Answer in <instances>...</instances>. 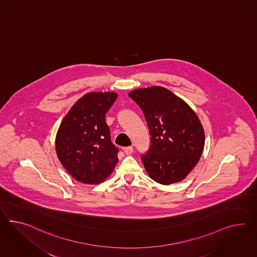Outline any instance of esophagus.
I'll return each mask as SVG.
<instances>
[{"label": "esophagus", "mask_w": 257, "mask_h": 257, "mask_svg": "<svg viewBox=\"0 0 257 257\" xmlns=\"http://www.w3.org/2000/svg\"><path fill=\"white\" fill-rule=\"evenodd\" d=\"M133 151H134V149H133L132 146H127V147L124 148V152H125V155H132Z\"/></svg>", "instance_id": "esophagus-1"}]
</instances>
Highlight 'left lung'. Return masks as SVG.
Here are the masks:
<instances>
[{
  "label": "left lung",
  "instance_id": "8db88e82",
  "mask_svg": "<svg viewBox=\"0 0 257 257\" xmlns=\"http://www.w3.org/2000/svg\"><path fill=\"white\" fill-rule=\"evenodd\" d=\"M145 114L151 143L142 155L148 175L159 184L178 183L198 164L205 134L196 112L185 101L162 86L128 93Z\"/></svg>",
  "mask_w": 257,
  "mask_h": 257
}]
</instances>
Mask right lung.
<instances>
[{"label":"right lung","mask_w":257,"mask_h":257,"mask_svg":"<svg viewBox=\"0 0 257 257\" xmlns=\"http://www.w3.org/2000/svg\"><path fill=\"white\" fill-rule=\"evenodd\" d=\"M117 98L114 92H90L70 109L56 136L60 163L84 184L103 182L118 161L105 114Z\"/></svg>","instance_id":"1"}]
</instances>
